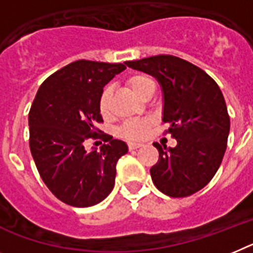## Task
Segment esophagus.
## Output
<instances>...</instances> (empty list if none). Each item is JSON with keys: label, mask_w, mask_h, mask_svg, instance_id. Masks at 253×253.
Wrapping results in <instances>:
<instances>
[{"label": "esophagus", "mask_w": 253, "mask_h": 253, "mask_svg": "<svg viewBox=\"0 0 253 253\" xmlns=\"http://www.w3.org/2000/svg\"><path fill=\"white\" fill-rule=\"evenodd\" d=\"M140 146H143V144L141 143H128V148H130V150H135V149H137V148H140Z\"/></svg>", "instance_id": "obj_1"}]
</instances>
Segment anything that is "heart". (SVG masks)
I'll use <instances>...</instances> for the list:
<instances>
[{
  "label": "heart",
  "instance_id": "b5f03b06",
  "mask_svg": "<svg viewBox=\"0 0 253 253\" xmlns=\"http://www.w3.org/2000/svg\"><path fill=\"white\" fill-rule=\"evenodd\" d=\"M153 84V81L146 76L143 74H137V76H133L128 80V86L131 87V90L140 96V94L143 92V90L145 88L148 84ZM109 97L110 92L109 90H105L101 94L100 101H99V109H100V113L103 117L109 116ZM150 122L148 120H131L127 121L126 123H123L120 128V135L126 139H140L145 135L148 127H149Z\"/></svg>",
  "mask_w": 253,
  "mask_h": 253
}]
</instances>
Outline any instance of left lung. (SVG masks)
<instances>
[{"label":"left lung","instance_id":"1","mask_svg":"<svg viewBox=\"0 0 253 253\" xmlns=\"http://www.w3.org/2000/svg\"><path fill=\"white\" fill-rule=\"evenodd\" d=\"M126 65L158 81L162 121L177 141L175 148L153 144L159 153L158 162L150 169L154 185L173 198L194 194L211 181L226 150L230 120L220 87L201 68L172 55Z\"/></svg>","mask_w":253,"mask_h":253}]
</instances>
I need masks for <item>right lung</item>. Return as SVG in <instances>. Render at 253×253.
Instances as JSON below:
<instances>
[{"instance_id": "right-lung-1", "label": "right lung", "mask_w": 253, "mask_h": 253, "mask_svg": "<svg viewBox=\"0 0 253 253\" xmlns=\"http://www.w3.org/2000/svg\"><path fill=\"white\" fill-rule=\"evenodd\" d=\"M125 64L78 60L51 74L38 88L29 112V148L51 193L73 207H90L114 188L118 159L128 152L122 140L101 135L104 144L86 150L103 122L99 101L104 86Z\"/></svg>"}]
</instances>
